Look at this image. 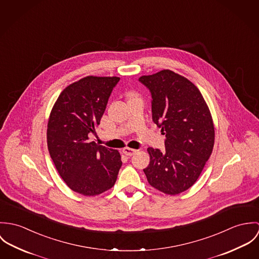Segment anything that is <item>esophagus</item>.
Returning a JSON list of instances; mask_svg holds the SVG:
<instances>
[{"label": "esophagus", "mask_w": 259, "mask_h": 259, "mask_svg": "<svg viewBox=\"0 0 259 259\" xmlns=\"http://www.w3.org/2000/svg\"><path fill=\"white\" fill-rule=\"evenodd\" d=\"M137 152H138V150L132 149V148H128V147H126V148L123 149V153H124L125 155H127V156H133V155L136 154Z\"/></svg>", "instance_id": "34e87169"}]
</instances>
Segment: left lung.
I'll list each match as a JSON object with an SVG mask.
<instances>
[{"instance_id":"obj_1","label":"left lung","mask_w":259,"mask_h":259,"mask_svg":"<svg viewBox=\"0 0 259 259\" xmlns=\"http://www.w3.org/2000/svg\"><path fill=\"white\" fill-rule=\"evenodd\" d=\"M139 81L152 95V118L166 135L165 151L148 148L143 171L149 184L167 195L190 189L211 155L214 127L200 90L186 77L164 69Z\"/></svg>"}]
</instances>
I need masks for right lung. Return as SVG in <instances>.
I'll return each instance as SVG.
<instances>
[{
    "mask_svg": "<svg viewBox=\"0 0 259 259\" xmlns=\"http://www.w3.org/2000/svg\"><path fill=\"white\" fill-rule=\"evenodd\" d=\"M119 77L87 76L65 87L48 123L50 155L58 174L75 193L96 196L111 189L122 166L121 156L91 141Z\"/></svg>",
    "mask_w": 259,
    "mask_h": 259,
    "instance_id": "add662e5",
    "label": "right lung"
}]
</instances>
